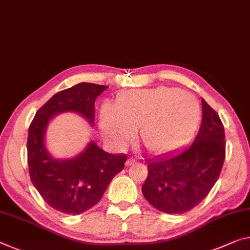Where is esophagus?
I'll return each mask as SVG.
<instances>
[{
    "instance_id": "34e87169",
    "label": "esophagus",
    "mask_w": 250,
    "mask_h": 250,
    "mask_svg": "<svg viewBox=\"0 0 250 250\" xmlns=\"http://www.w3.org/2000/svg\"><path fill=\"white\" fill-rule=\"evenodd\" d=\"M134 162H136V160H134V159H133V158H129V159H128V160H126V162H125V165H126V166H128V167H129V166H132V165L134 164Z\"/></svg>"
}]
</instances>
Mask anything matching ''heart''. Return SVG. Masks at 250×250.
I'll return each instance as SVG.
<instances>
[{"label":"heart","mask_w":250,"mask_h":250,"mask_svg":"<svg viewBox=\"0 0 250 250\" xmlns=\"http://www.w3.org/2000/svg\"><path fill=\"white\" fill-rule=\"evenodd\" d=\"M201 118L199 101L191 93L158 86L120 94L116 106L104 104L100 129L111 145L121 148L140 128V140L150 153H171L187 142Z\"/></svg>","instance_id":"heart-1"}]
</instances>
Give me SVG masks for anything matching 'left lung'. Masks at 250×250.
Segmentation results:
<instances>
[{
	"mask_svg": "<svg viewBox=\"0 0 250 250\" xmlns=\"http://www.w3.org/2000/svg\"><path fill=\"white\" fill-rule=\"evenodd\" d=\"M203 122L192 144L178 153L146 162L148 177L142 193L166 213H184L196 207L219 178L226 156L225 130L219 116L204 99Z\"/></svg>",
	"mask_w": 250,
	"mask_h": 250,
	"instance_id": "1",
	"label": "left lung"
}]
</instances>
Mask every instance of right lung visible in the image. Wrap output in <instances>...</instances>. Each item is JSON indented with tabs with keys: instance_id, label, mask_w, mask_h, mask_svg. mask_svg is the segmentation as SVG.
I'll list each match as a JSON object with an SVG mask.
<instances>
[{
	"instance_id": "1",
	"label": "right lung",
	"mask_w": 250,
	"mask_h": 250,
	"mask_svg": "<svg viewBox=\"0 0 250 250\" xmlns=\"http://www.w3.org/2000/svg\"><path fill=\"white\" fill-rule=\"evenodd\" d=\"M108 88L82 82L62 90L38 110L30 125L26 148L31 181L50 207L65 215H80L97 205L124 169L126 156L105 152L91 141L72 159H55L45 146L46 126L62 112L80 114L93 125L94 102Z\"/></svg>"
}]
</instances>
